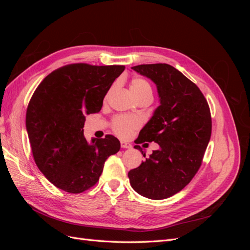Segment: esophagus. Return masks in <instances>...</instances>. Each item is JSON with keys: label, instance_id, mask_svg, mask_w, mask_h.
<instances>
[{"label": "esophagus", "instance_id": "esophagus-1", "mask_svg": "<svg viewBox=\"0 0 250 250\" xmlns=\"http://www.w3.org/2000/svg\"><path fill=\"white\" fill-rule=\"evenodd\" d=\"M121 147H122V148H131L132 146H131V144H129V143H127L125 141H121Z\"/></svg>", "mask_w": 250, "mask_h": 250}]
</instances>
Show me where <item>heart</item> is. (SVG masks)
<instances>
[{
    "label": "heart",
    "instance_id": "heart-1",
    "mask_svg": "<svg viewBox=\"0 0 250 250\" xmlns=\"http://www.w3.org/2000/svg\"><path fill=\"white\" fill-rule=\"evenodd\" d=\"M130 92L134 98H137L145 94L152 95V88H151L149 82L145 79L133 78L130 82ZM140 126V120L134 117L118 115L111 121L112 131L123 139L130 138Z\"/></svg>",
    "mask_w": 250,
    "mask_h": 250
}]
</instances>
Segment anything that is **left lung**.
<instances>
[{"label":"left lung","instance_id":"8db88e82","mask_svg":"<svg viewBox=\"0 0 250 250\" xmlns=\"http://www.w3.org/2000/svg\"><path fill=\"white\" fill-rule=\"evenodd\" d=\"M131 69L152 80L161 98L137 144L155 142L160 149L128 172V177L133 190L144 197L166 199L183 190L200 168L211 134L209 106L199 87L170 64ZM134 148L143 154L141 146Z\"/></svg>","mask_w":250,"mask_h":250}]
</instances>
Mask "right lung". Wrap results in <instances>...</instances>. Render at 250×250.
I'll list each match as a JSON object with an SVG mask.
<instances>
[{"mask_svg":"<svg viewBox=\"0 0 250 250\" xmlns=\"http://www.w3.org/2000/svg\"><path fill=\"white\" fill-rule=\"evenodd\" d=\"M124 65L71 63L53 71L29 101L26 127L34 162L56 188L71 194L94 187L108 156L120 150L111 134L87 143L85 116L101 110L103 99Z\"/></svg>","mask_w":250,"mask_h":250,"instance_id":"right-lung-1","label":"right lung"}]
</instances>
